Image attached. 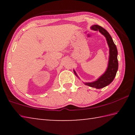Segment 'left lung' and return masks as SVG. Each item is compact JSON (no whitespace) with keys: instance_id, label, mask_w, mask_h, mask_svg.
Here are the masks:
<instances>
[{"instance_id":"left-lung-1","label":"left lung","mask_w":135,"mask_h":135,"mask_svg":"<svg viewBox=\"0 0 135 135\" xmlns=\"http://www.w3.org/2000/svg\"><path fill=\"white\" fill-rule=\"evenodd\" d=\"M91 29L95 31H99L102 35H103L106 38L109 48V61L108 64V67L106 71L98 78L97 80L90 83H84L87 86L96 89H101L104 87L108 86L110 84L116 76V73L118 70V63L117 59L118 52L115 45L113 40L111 36L108 33L105 29L102 28L98 25H93L91 27ZM75 74L77 76L76 73L74 70Z\"/></svg>"}]
</instances>
